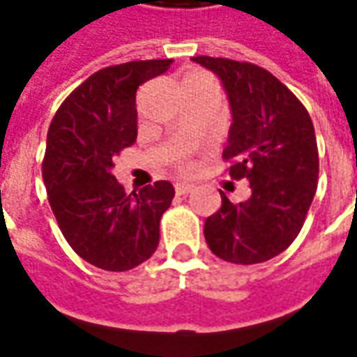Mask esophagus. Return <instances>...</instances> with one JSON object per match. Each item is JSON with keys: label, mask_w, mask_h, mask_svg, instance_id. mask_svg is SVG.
Masks as SVG:
<instances>
[{"label": "esophagus", "mask_w": 357, "mask_h": 357, "mask_svg": "<svg viewBox=\"0 0 357 357\" xmlns=\"http://www.w3.org/2000/svg\"><path fill=\"white\" fill-rule=\"evenodd\" d=\"M192 190H194V184H188V182H176L175 184L176 195H188Z\"/></svg>", "instance_id": "1"}]
</instances>
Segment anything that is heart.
Listing matches in <instances>:
<instances>
[{
    "mask_svg": "<svg viewBox=\"0 0 357 357\" xmlns=\"http://www.w3.org/2000/svg\"><path fill=\"white\" fill-rule=\"evenodd\" d=\"M195 75H203V73H195ZM181 167H182V169H186V167H188V163H186V162H181Z\"/></svg>",
    "mask_w": 357,
    "mask_h": 357,
    "instance_id": "obj_1",
    "label": "heart"
}]
</instances>
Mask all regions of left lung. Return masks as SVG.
Masks as SVG:
<instances>
[{
  "mask_svg": "<svg viewBox=\"0 0 357 357\" xmlns=\"http://www.w3.org/2000/svg\"><path fill=\"white\" fill-rule=\"evenodd\" d=\"M218 75L231 105L224 162L229 176L248 178L252 195L205 220V241L214 256L237 265L275 258L301 231L318 182L314 126L301 101L264 67L229 58L195 56Z\"/></svg>",
  "mask_w": 357,
  "mask_h": 357,
  "instance_id": "1",
  "label": "left lung"
}]
</instances>
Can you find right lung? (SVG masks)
<instances>
[{"label":"right lung","instance_id":"right-lung-1","mask_svg":"<svg viewBox=\"0 0 357 357\" xmlns=\"http://www.w3.org/2000/svg\"><path fill=\"white\" fill-rule=\"evenodd\" d=\"M173 60L99 69L69 93L47 133L43 181L63 237L99 269L130 271L156 252L160 220L175 197L167 181L126 194L114 158L137 139V88Z\"/></svg>","mask_w":357,"mask_h":357}]
</instances>
